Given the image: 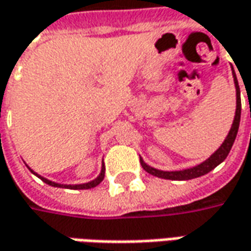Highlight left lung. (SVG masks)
Wrapping results in <instances>:
<instances>
[{
  "mask_svg": "<svg viewBox=\"0 0 251 251\" xmlns=\"http://www.w3.org/2000/svg\"><path fill=\"white\" fill-rule=\"evenodd\" d=\"M233 82H235V87H236V112H235V119H233V124L232 127L229 130L226 139L224 140V143L221 144V147L217 151L212 154L210 158L196 165L193 168L182 169V171H160V169H155L147 165L144 161L140 158V164H142L143 169L149 174H151L154 176L162 177V179H169V180H189V179H195V177L203 176L205 174H208L210 171L218 167L222 161L228 157L229 151L233 146V142L236 139V134L239 130V124H240V111H242V102H240V89H239L238 77L233 72Z\"/></svg>",
  "mask_w": 251,
  "mask_h": 251,
  "instance_id": "obj_1",
  "label": "left lung"
}]
</instances>
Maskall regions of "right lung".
Returning a JSON list of instances; mask_svg holds the SVG:
<instances>
[{"label":"right lung","instance_id":"right-lung-1","mask_svg":"<svg viewBox=\"0 0 251 251\" xmlns=\"http://www.w3.org/2000/svg\"><path fill=\"white\" fill-rule=\"evenodd\" d=\"M30 169V168H29ZM30 172H33L36 176H39L44 183H47L50 186H54V187H68V189H75V190H80V189H91V187H96L97 185H100L101 182H102V179H104V174H105V167H104V164H102V168H101V172H100V175L94 180H91V182H87V183H83V185H61V183H55V182H52V180H48L46 177L40 176L39 174H36L33 169H30Z\"/></svg>","mask_w":251,"mask_h":251}]
</instances>
